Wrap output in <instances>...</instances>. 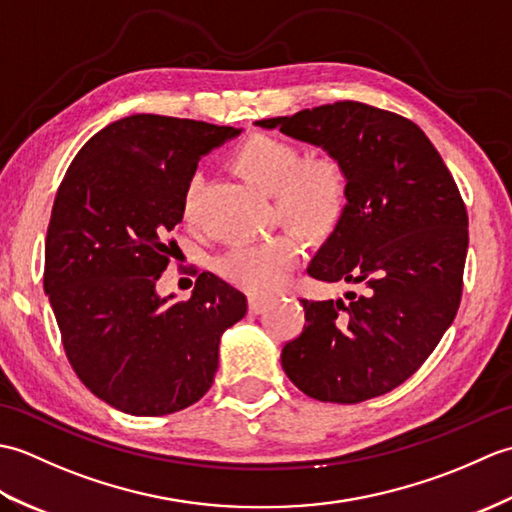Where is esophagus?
<instances>
[{
  "mask_svg": "<svg viewBox=\"0 0 512 512\" xmlns=\"http://www.w3.org/2000/svg\"><path fill=\"white\" fill-rule=\"evenodd\" d=\"M270 299L266 297H248V312L250 314H262L268 308Z\"/></svg>",
  "mask_w": 512,
  "mask_h": 512,
  "instance_id": "34e87169",
  "label": "esophagus"
}]
</instances>
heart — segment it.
<instances>
[{
  "label": "heart",
  "mask_w": 512,
  "mask_h": 512,
  "mask_svg": "<svg viewBox=\"0 0 512 512\" xmlns=\"http://www.w3.org/2000/svg\"><path fill=\"white\" fill-rule=\"evenodd\" d=\"M239 165L250 178L277 195L281 215L310 235H325L339 224L347 204V180L334 158L303 162L301 149L288 140L255 136L239 151ZM202 173H193L184 193V213L193 215ZM303 257L295 233L270 235L226 248L213 268L228 284L253 295H268L286 284Z\"/></svg>",
  "instance_id": "1"
}]
</instances>
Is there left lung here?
Masks as SVG:
<instances>
[{
	"label": "left lung",
	"mask_w": 512,
	"mask_h": 512,
	"mask_svg": "<svg viewBox=\"0 0 512 512\" xmlns=\"http://www.w3.org/2000/svg\"><path fill=\"white\" fill-rule=\"evenodd\" d=\"M255 125L323 149L347 180L345 211L308 275L358 292L303 299L308 323L281 350V367L323 402L383 396L427 361L458 312L469 217L455 180L416 123L365 103Z\"/></svg>",
	"instance_id": "obj_1"
}]
</instances>
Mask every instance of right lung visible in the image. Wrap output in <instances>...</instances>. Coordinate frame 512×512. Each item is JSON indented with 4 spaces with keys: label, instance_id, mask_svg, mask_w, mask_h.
<instances>
[{
    "label": "right lung",
    "instance_id": "right-lung-1",
    "mask_svg": "<svg viewBox=\"0 0 512 512\" xmlns=\"http://www.w3.org/2000/svg\"><path fill=\"white\" fill-rule=\"evenodd\" d=\"M239 134L134 114L94 134L65 171L43 290L76 376L118 411L167 416L198 402L213 385L222 334L246 314L242 292L211 273L187 301L156 290L200 158Z\"/></svg>",
    "mask_w": 512,
    "mask_h": 512
}]
</instances>
